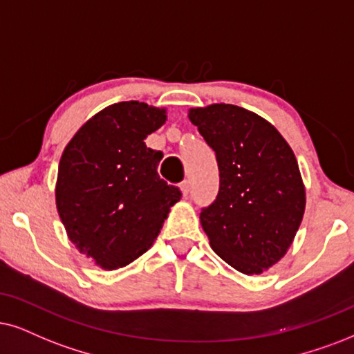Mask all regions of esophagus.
I'll list each match as a JSON object with an SVG mask.
<instances>
[{
	"label": "esophagus",
	"mask_w": 354,
	"mask_h": 354,
	"mask_svg": "<svg viewBox=\"0 0 354 354\" xmlns=\"http://www.w3.org/2000/svg\"><path fill=\"white\" fill-rule=\"evenodd\" d=\"M180 191H181L183 198H186V196L189 194V181H183L180 185Z\"/></svg>",
	"instance_id": "1"
}]
</instances>
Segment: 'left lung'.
<instances>
[{
    "label": "left lung",
    "instance_id": "left-lung-1",
    "mask_svg": "<svg viewBox=\"0 0 354 354\" xmlns=\"http://www.w3.org/2000/svg\"><path fill=\"white\" fill-rule=\"evenodd\" d=\"M187 118L221 174L217 199L199 216L210 247L236 271L261 274L288 253L306 210L296 155L274 125L240 106L191 107Z\"/></svg>",
    "mask_w": 354,
    "mask_h": 354
}]
</instances>
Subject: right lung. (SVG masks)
Returning a JSON list of instances; mask_svg holds the SVG:
<instances>
[{"instance_id": "add662e5", "label": "right lung", "mask_w": 354, "mask_h": 354, "mask_svg": "<svg viewBox=\"0 0 354 354\" xmlns=\"http://www.w3.org/2000/svg\"><path fill=\"white\" fill-rule=\"evenodd\" d=\"M167 109L122 101L71 137L58 163L55 204L75 248L101 270H119L149 250L181 192L156 173L162 151L145 138Z\"/></svg>"}]
</instances>
